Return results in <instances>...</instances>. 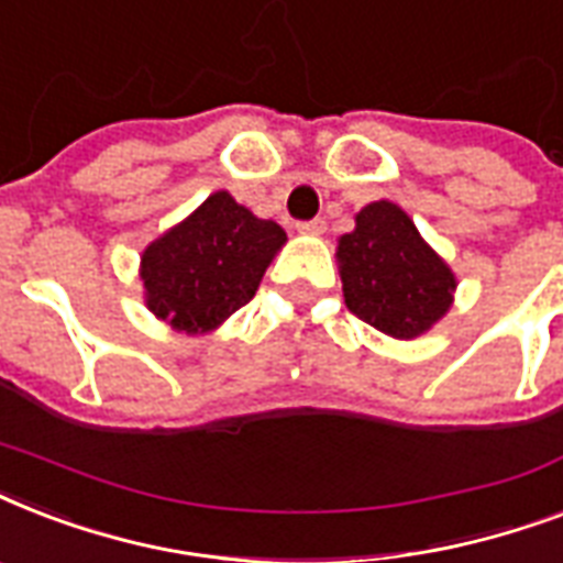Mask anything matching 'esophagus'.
<instances>
[{"label": "esophagus", "mask_w": 563, "mask_h": 563, "mask_svg": "<svg viewBox=\"0 0 563 563\" xmlns=\"http://www.w3.org/2000/svg\"><path fill=\"white\" fill-rule=\"evenodd\" d=\"M324 219H309V221H298V230L300 233H312V236H318V233H324Z\"/></svg>", "instance_id": "1"}]
</instances>
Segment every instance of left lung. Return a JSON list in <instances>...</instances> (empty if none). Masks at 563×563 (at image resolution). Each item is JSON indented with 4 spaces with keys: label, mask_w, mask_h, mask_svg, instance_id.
Wrapping results in <instances>:
<instances>
[{
    "label": "left lung",
    "mask_w": 563,
    "mask_h": 563,
    "mask_svg": "<svg viewBox=\"0 0 563 563\" xmlns=\"http://www.w3.org/2000/svg\"><path fill=\"white\" fill-rule=\"evenodd\" d=\"M335 256L347 309L391 339H418L453 303L455 274L397 203L360 210Z\"/></svg>",
    "instance_id": "obj_1"
}]
</instances>
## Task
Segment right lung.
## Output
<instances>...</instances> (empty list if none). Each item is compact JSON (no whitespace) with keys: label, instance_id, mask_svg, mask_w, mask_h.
I'll return each instance as SVG.
<instances>
[{"label":"right lung","instance_id":"1","mask_svg":"<svg viewBox=\"0 0 563 563\" xmlns=\"http://www.w3.org/2000/svg\"><path fill=\"white\" fill-rule=\"evenodd\" d=\"M283 242L277 221L256 219L224 189L212 192L143 251L145 307L178 333H210L254 298Z\"/></svg>","mask_w":563,"mask_h":563}]
</instances>
